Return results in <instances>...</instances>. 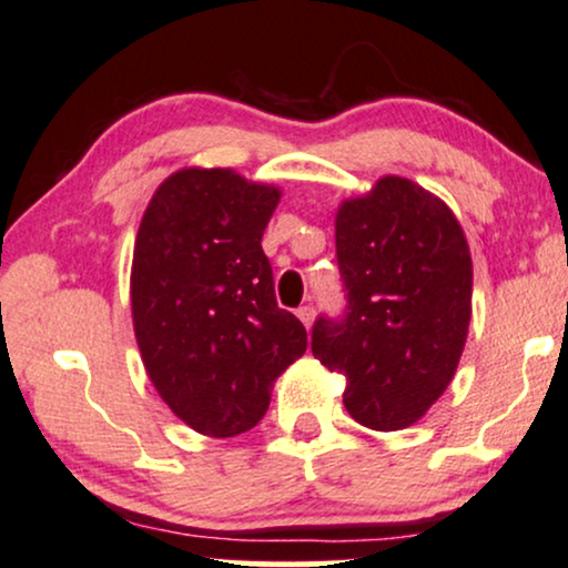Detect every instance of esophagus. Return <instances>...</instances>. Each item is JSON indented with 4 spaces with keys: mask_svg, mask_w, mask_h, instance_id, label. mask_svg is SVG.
Returning a JSON list of instances; mask_svg holds the SVG:
<instances>
[{
    "mask_svg": "<svg viewBox=\"0 0 568 568\" xmlns=\"http://www.w3.org/2000/svg\"><path fill=\"white\" fill-rule=\"evenodd\" d=\"M296 314H298V320L306 325V329L312 327V322H314V306H308V304H306V306H298Z\"/></svg>",
    "mask_w": 568,
    "mask_h": 568,
    "instance_id": "1",
    "label": "esophagus"
}]
</instances>
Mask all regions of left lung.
<instances>
[{
  "label": "left lung",
  "mask_w": 568,
  "mask_h": 568,
  "mask_svg": "<svg viewBox=\"0 0 568 568\" xmlns=\"http://www.w3.org/2000/svg\"><path fill=\"white\" fill-rule=\"evenodd\" d=\"M335 254L343 317L312 327V354L346 377L358 425H414L456 375L471 320V256L456 214L408 178H379L343 201Z\"/></svg>",
  "instance_id": "obj_1"
}]
</instances>
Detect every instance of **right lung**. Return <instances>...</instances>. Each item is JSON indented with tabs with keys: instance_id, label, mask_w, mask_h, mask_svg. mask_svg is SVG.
<instances>
[{
	"instance_id": "1",
	"label": "right lung",
	"mask_w": 568,
	"mask_h": 568,
	"mask_svg": "<svg viewBox=\"0 0 568 568\" xmlns=\"http://www.w3.org/2000/svg\"><path fill=\"white\" fill-rule=\"evenodd\" d=\"M275 185L189 168L154 191L133 248L131 308L143 367L164 404L210 437L260 425L272 385L306 351L277 306L264 227Z\"/></svg>"
}]
</instances>
